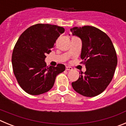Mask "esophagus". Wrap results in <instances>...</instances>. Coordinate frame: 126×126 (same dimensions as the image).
Segmentation results:
<instances>
[{"instance_id": "obj_1", "label": "esophagus", "mask_w": 126, "mask_h": 126, "mask_svg": "<svg viewBox=\"0 0 126 126\" xmlns=\"http://www.w3.org/2000/svg\"><path fill=\"white\" fill-rule=\"evenodd\" d=\"M65 69H66L67 71H71V70H73V68L70 66H66Z\"/></svg>"}]
</instances>
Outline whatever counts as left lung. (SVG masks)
Instances as JSON below:
<instances>
[{
  "instance_id": "obj_1",
  "label": "left lung",
  "mask_w": 126,
  "mask_h": 126,
  "mask_svg": "<svg viewBox=\"0 0 126 126\" xmlns=\"http://www.w3.org/2000/svg\"><path fill=\"white\" fill-rule=\"evenodd\" d=\"M71 32L82 41L81 63L86 69L72 86L81 95L93 97L102 93L113 78L117 64L115 48L107 34L94 26L74 27Z\"/></svg>"
}]
</instances>
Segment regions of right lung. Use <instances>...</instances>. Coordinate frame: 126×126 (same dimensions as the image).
<instances>
[{
  "label": "right lung",
  "instance_id": "1",
  "mask_svg": "<svg viewBox=\"0 0 126 126\" xmlns=\"http://www.w3.org/2000/svg\"><path fill=\"white\" fill-rule=\"evenodd\" d=\"M64 31L57 25L36 24L26 30L17 40L12 55L13 72L20 86L28 94L48 92L57 76L65 71L64 64L48 67L45 62L47 53Z\"/></svg>",
  "mask_w": 126,
  "mask_h": 126
}]
</instances>
